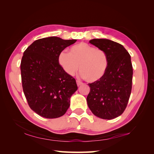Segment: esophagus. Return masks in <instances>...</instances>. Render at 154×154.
<instances>
[{
  "label": "esophagus",
  "mask_w": 154,
  "mask_h": 154,
  "mask_svg": "<svg viewBox=\"0 0 154 154\" xmlns=\"http://www.w3.org/2000/svg\"><path fill=\"white\" fill-rule=\"evenodd\" d=\"M77 86H81V85H83V83L81 82V81H79V80H77Z\"/></svg>",
  "instance_id": "obj_1"
}]
</instances>
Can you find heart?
<instances>
[{"label":"heart","mask_w":154,"mask_h":154,"mask_svg":"<svg viewBox=\"0 0 154 154\" xmlns=\"http://www.w3.org/2000/svg\"><path fill=\"white\" fill-rule=\"evenodd\" d=\"M58 62L65 73L71 76L79 70L80 65L81 76L90 83L102 79L109 67L105 51L83 42L72 46L69 53L61 51Z\"/></svg>","instance_id":"heart-1"}]
</instances>
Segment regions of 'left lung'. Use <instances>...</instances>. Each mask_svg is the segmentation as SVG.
I'll return each mask as SVG.
<instances>
[{
  "instance_id": "1",
  "label": "left lung",
  "mask_w": 154,
  "mask_h": 154,
  "mask_svg": "<svg viewBox=\"0 0 154 154\" xmlns=\"http://www.w3.org/2000/svg\"><path fill=\"white\" fill-rule=\"evenodd\" d=\"M91 44L104 50L109 57L104 76L89 83L88 106L94 115L111 120L126 109L131 94L133 69L131 57L122 45L108 39H93Z\"/></svg>"
}]
</instances>
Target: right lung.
<instances>
[{
  "mask_svg": "<svg viewBox=\"0 0 154 154\" xmlns=\"http://www.w3.org/2000/svg\"><path fill=\"white\" fill-rule=\"evenodd\" d=\"M76 41L44 38L34 41L24 52L20 64L23 91L30 109L38 115L56 119L69 107L77 85L59 64L58 56Z\"/></svg>",
  "mask_w": 154,
  "mask_h": 154,
  "instance_id": "obj_1",
  "label": "right lung"
}]
</instances>
